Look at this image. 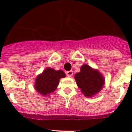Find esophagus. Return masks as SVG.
<instances>
[{
	"label": "esophagus",
	"instance_id": "34e87169",
	"mask_svg": "<svg viewBox=\"0 0 132 132\" xmlns=\"http://www.w3.org/2000/svg\"><path fill=\"white\" fill-rule=\"evenodd\" d=\"M66 74L67 76L70 77H72V75H73V72H72V70H69V71H67V72H66Z\"/></svg>",
	"mask_w": 132,
	"mask_h": 132
}]
</instances>
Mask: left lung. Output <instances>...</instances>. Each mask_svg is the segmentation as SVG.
<instances>
[{"label":"left lung","mask_w":132,"mask_h":132,"mask_svg":"<svg viewBox=\"0 0 132 132\" xmlns=\"http://www.w3.org/2000/svg\"><path fill=\"white\" fill-rule=\"evenodd\" d=\"M80 69V72L75 75V79L83 94L91 97L100 92L105 83L102 75L88 64L82 65Z\"/></svg>","instance_id":"left-lung-1"}]
</instances>
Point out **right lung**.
<instances>
[{"instance_id": "right-lung-1", "label": "right lung", "mask_w": 132, "mask_h": 132, "mask_svg": "<svg viewBox=\"0 0 132 132\" xmlns=\"http://www.w3.org/2000/svg\"><path fill=\"white\" fill-rule=\"evenodd\" d=\"M66 74L61 70H55L51 68H46L42 74L36 77L34 88L43 96H46L54 92L59 85L60 79L64 78Z\"/></svg>"}]
</instances>
